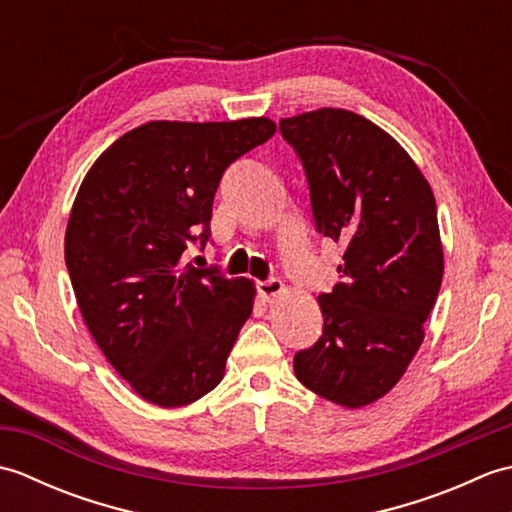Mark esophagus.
I'll use <instances>...</instances> for the list:
<instances>
[{
  "instance_id": "esophagus-1",
  "label": "esophagus",
  "mask_w": 512,
  "mask_h": 512,
  "mask_svg": "<svg viewBox=\"0 0 512 512\" xmlns=\"http://www.w3.org/2000/svg\"><path fill=\"white\" fill-rule=\"evenodd\" d=\"M257 290H259V295H262L264 301H273V299H277L281 295V292H284V281H279V279L259 281Z\"/></svg>"
}]
</instances>
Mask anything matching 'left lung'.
<instances>
[{
  "label": "left lung",
  "instance_id": "obj_1",
  "mask_svg": "<svg viewBox=\"0 0 512 512\" xmlns=\"http://www.w3.org/2000/svg\"><path fill=\"white\" fill-rule=\"evenodd\" d=\"M308 176L319 233L345 246L319 295L323 334L295 356L314 394L361 409L396 387L424 341L444 253L436 198L396 138L361 114L321 107L281 118Z\"/></svg>",
  "mask_w": 512,
  "mask_h": 512
}]
</instances>
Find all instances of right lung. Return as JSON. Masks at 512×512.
Listing matches in <instances>:
<instances>
[{
    "label": "right lung",
    "instance_id": "obj_1",
    "mask_svg": "<svg viewBox=\"0 0 512 512\" xmlns=\"http://www.w3.org/2000/svg\"><path fill=\"white\" fill-rule=\"evenodd\" d=\"M277 132L266 116L151 121L94 160L65 228V264L92 339L140 398L191 405L224 378L255 284L184 262L209 239L233 160Z\"/></svg>",
    "mask_w": 512,
    "mask_h": 512
}]
</instances>
